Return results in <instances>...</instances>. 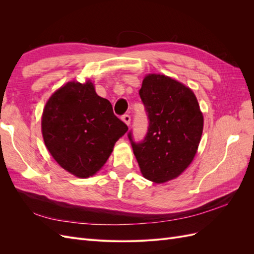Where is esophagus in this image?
Wrapping results in <instances>:
<instances>
[{"instance_id":"esophagus-1","label":"esophagus","mask_w":254,"mask_h":254,"mask_svg":"<svg viewBox=\"0 0 254 254\" xmlns=\"http://www.w3.org/2000/svg\"><path fill=\"white\" fill-rule=\"evenodd\" d=\"M122 120H123V122H124L127 126H129L130 125V122H131V118H130V115H128V114L123 115Z\"/></svg>"}]
</instances>
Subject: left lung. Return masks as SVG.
<instances>
[{
    "mask_svg": "<svg viewBox=\"0 0 254 254\" xmlns=\"http://www.w3.org/2000/svg\"><path fill=\"white\" fill-rule=\"evenodd\" d=\"M140 96L148 113V132L133 153L145 179L165 183L179 177L196 156L203 130L197 97L184 83L163 74H147Z\"/></svg>",
    "mask_w": 254,
    "mask_h": 254,
    "instance_id": "obj_1",
    "label": "left lung"
}]
</instances>
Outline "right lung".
I'll return each mask as SVG.
<instances>
[{
	"mask_svg": "<svg viewBox=\"0 0 254 254\" xmlns=\"http://www.w3.org/2000/svg\"><path fill=\"white\" fill-rule=\"evenodd\" d=\"M128 130L115 117L108 99L94 83L68 81L48 99L41 118L44 144L56 162L78 178L94 176L105 165L114 144Z\"/></svg>",
	"mask_w": 254,
	"mask_h": 254,
	"instance_id": "1",
	"label": "right lung"
}]
</instances>
